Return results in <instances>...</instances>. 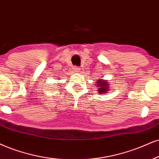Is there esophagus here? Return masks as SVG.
<instances>
[{
  "label": "esophagus",
  "instance_id": "34e87169",
  "mask_svg": "<svg viewBox=\"0 0 159 159\" xmlns=\"http://www.w3.org/2000/svg\"><path fill=\"white\" fill-rule=\"evenodd\" d=\"M80 69V68L79 67H77V66H74V72H79Z\"/></svg>",
  "mask_w": 159,
  "mask_h": 159
}]
</instances>
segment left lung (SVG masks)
<instances>
[{"label": "left lung", "instance_id": "left-lung-1", "mask_svg": "<svg viewBox=\"0 0 159 159\" xmlns=\"http://www.w3.org/2000/svg\"><path fill=\"white\" fill-rule=\"evenodd\" d=\"M97 87H98L97 91L100 94H103V93H107L109 89V84L107 81H104L103 80H97Z\"/></svg>", "mask_w": 159, "mask_h": 159}]
</instances>
